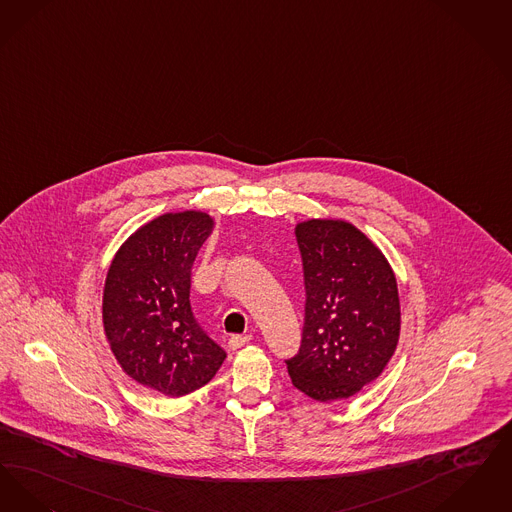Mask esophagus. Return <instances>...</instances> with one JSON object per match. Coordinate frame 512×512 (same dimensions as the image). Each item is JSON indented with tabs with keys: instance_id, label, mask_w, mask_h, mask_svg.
<instances>
[{
	"instance_id": "34e87169",
	"label": "esophagus",
	"mask_w": 512,
	"mask_h": 512,
	"mask_svg": "<svg viewBox=\"0 0 512 512\" xmlns=\"http://www.w3.org/2000/svg\"><path fill=\"white\" fill-rule=\"evenodd\" d=\"M250 340H252V334H245V336L233 334V336L229 338V348H231V350H239V348H243L245 344H248Z\"/></svg>"
}]
</instances>
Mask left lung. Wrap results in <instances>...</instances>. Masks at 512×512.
Masks as SVG:
<instances>
[{
  "instance_id": "8db88e82",
  "label": "left lung",
  "mask_w": 512,
  "mask_h": 512,
  "mask_svg": "<svg viewBox=\"0 0 512 512\" xmlns=\"http://www.w3.org/2000/svg\"><path fill=\"white\" fill-rule=\"evenodd\" d=\"M306 315L287 359L292 384L312 400H348L373 382L400 340V294L384 254L344 220L296 223Z\"/></svg>"
}]
</instances>
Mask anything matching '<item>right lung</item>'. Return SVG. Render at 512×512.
I'll list each match as a JSON object with an SVG mask.
<instances>
[{"instance_id": "1", "label": "right lung", "mask_w": 512, "mask_h": 512, "mask_svg": "<svg viewBox=\"0 0 512 512\" xmlns=\"http://www.w3.org/2000/svg\"><path fill=\"white\" fill-rule=\"evenodd\" d=\"M214 218L168 212L141 225L112 258L103 289V327L122 371L168 398L208 384L225 352L191 312V267Z\"/></svg>"}]
</instances>
